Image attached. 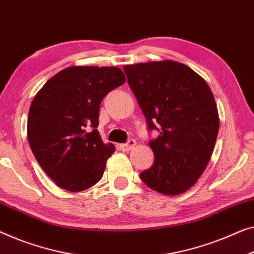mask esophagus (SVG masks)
<instances>
[{
	"instance_id": "1",
	"label": "esophagus",
	"mask_w": 254,
	"mask_h": 254,
	"mask_svg": "<svg viewBox=\"0 0 254 254\" xmlns=\"http://www.w3.org/2000/svg\"><path fill=\"white\" fill-rule=\"evenodd\" d=\"M135 144H136L135 139L130 138V139H128L126 143H124V144H119V148L123 150V151H129V150L134 148Z\"/></svg>"
}]
</instances>
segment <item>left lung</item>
Here are the masks:
<instances>
[{
	"instance_id": "8db88e82",
	"label": "left lung",
	"mask_w": 254,
	"mask_h": 254,
	"mask_svg": "<svg viewBox=\"0 0 254 254\" xmlns=\"http://www.w3.org/2000/svg\"><path fill=\"white\" fill-rule=\"evenodd\" d=\"M124 71L148 130L159 131L149 142L152 166L139 178L160 193L185 192L203 174L219 131L208 84L187 65L172 61L126 65Z\"/></svg>"
}]
</instances>
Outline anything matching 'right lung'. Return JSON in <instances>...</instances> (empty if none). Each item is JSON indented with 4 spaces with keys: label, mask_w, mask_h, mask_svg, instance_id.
I'll return each mask as SVG.
<instances>
[{
    "label": "right lung",
    "mask_w": 254,
    "mask_h": 254,
    "mask_svg": "<svg viewBox=\"0 0 254 254\" xmlns=\"http://www.w3.org/2000/svg\"><path fill=\"white\" fill-rule=\"evenodd\" d=\"M126 81L118 67L72 66L48 80L28 112L31 150L47 175L67 191H82L100 181L115 145L97 130L106 95Z\"/></svg>",
    "instance_id": "add662e5"
}]
</instances>
